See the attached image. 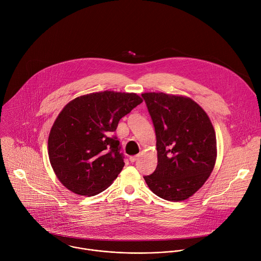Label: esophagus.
Returning <instances> with one entry per match:
<instances>
[{"label":"esophagus","instance_id":"1","mask_svg":"<svg viewBox=\"0 0 261 261\" xmlns=\"http://www.w3.org/2000/svg\"><path fill=\"white\" fill-rule=\"evenodd\" d=\"M138 157H139L138 155H136V156H131V157L129 158V160H130L131 163H133V162H135V161L138 159Z\"/></svg>","mask_w":261,"mask_h":261}]
</instances>
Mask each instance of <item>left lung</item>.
<instances>
[{
    "mask_svg": "<svg viewBox=\"0 0 261 261\" xmlns=\"http://www.w3.org/2000/svg\"><path fill=\"white\" fill-rule=\"evenodd\" d=\"M156 132L158 165L145 175L148 188L168 201L191 197L206 181L217 159V140L205 111L191 98L143 93Z\"/></svg>",
    "mask_w": 261,
    "mask_h": 261,
    "instance_id": "1",
    "label": "left lung"
}]
</instances>
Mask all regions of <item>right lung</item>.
Returning <instances> with one entry per match:
<instances>
[{"label":"right lung","instance_id":"obj_1","mask_svg":"<svg viewBox=\"0 0 261 261\" xmlns=\"http://www.w3.org/2000/svg\"><path fill=\"white\" fill-rule=\"evenodd\" d=\"M141 102L135 93L104 91L80 96L62 109L49 132L48 156L68 190L93 196L118 177L125 163L120 141L111 135Z\"/></svg>","mask_w":261,"mask_h":261}]
</instances>
